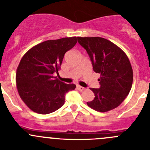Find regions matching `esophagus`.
Wrapping results in <instances>:
<instances>
[{
    "instance_id": "esophagus-1",
    "label": "esophagus",
    "mask_w": 150,
    "mask_h": 150,
    "mask_svg": "<svg viewBox=\"0 0 150 150\" xmlns=\"http://www.w3.org/2000/svg\"><path fill=\"white\" fill-rule=\"evenodd\" d=\"M77 89H78L79 91H83V90H84L85 88L83 87V86H79V85H77Z\"/></svg>"
}]
</instances>
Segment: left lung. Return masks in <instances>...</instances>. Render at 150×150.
<instances>
[{
  "label": "left lung",
  "mask_w": 150,
  "mask_h": 150,
  "mask_svg": "<svg viewBox=\"0 0 150 150\" xmlns=\"http://www.w3.org/2000/svg\"><path fill=\"white\" fill-rule=\"evenodd\" d=\"M78 41L87 52L93 70L100 74V88H90L95 98L86 103L100 112L116 108L132 88L133 72L128 57L121 48L103 38L78 37Z\"/></svg>",
  "instance_id": "obj_1"
}]
</instances>
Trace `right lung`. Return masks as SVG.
I'll return each instance as SVG.
<instances>
[{"label":"right lung","mask_w":150,"mask_h":150,"mask_svg":"<svg viewBox=\"0 0 150 150\" xmlns=\"http://www.w3.org/2000/svg\"><path fill=\"white\" fill-rule=\"evenodd\" d=\"M77 43L76 37L48 40L31 48L17 68L18 94L35 112L50 114L64 105L65 96L76 87L53 76L58 73L64 54Z\"/></svg>","instance_id":"1"}]
</instances>
